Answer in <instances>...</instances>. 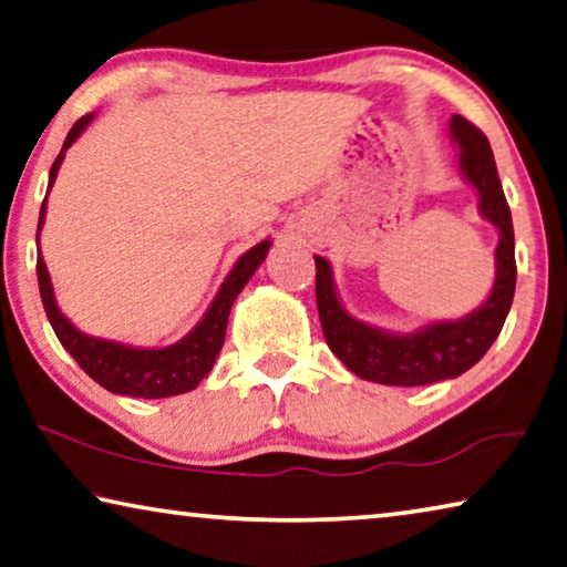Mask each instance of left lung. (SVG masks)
<instances>
[{"mask_svg": "<svg viewBox=\"0 0 567 567\" xmlns=\"http://www.w3.org/2000/svg\"><path fill=\"white\" fill-rule=\"evenodd\" d=\"M449 136L460 146L464 182L480 196V214L499 231L494 249V285L480 308L456 320H434L411 332L383 330L350 316L338 298L332 267L316 257V295L320 326L332 353L358 379L383 385H426L456 379L487 353L497 340L515 298V231L502 192L497 164L484 133L462 115L449 118Z\"/></svg>", "mask_w": 567, "mask_h": 567, "instance_id": "obj_1", "label": "left lung"}]
</instances>
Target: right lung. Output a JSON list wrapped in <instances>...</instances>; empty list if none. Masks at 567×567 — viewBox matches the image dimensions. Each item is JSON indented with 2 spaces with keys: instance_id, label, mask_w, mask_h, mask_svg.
<instances>
[{
  "instance_id": "add662e5",
  "label": "right lung",
  "mask_w": 567,
  "mask_h": 567,
  "mask_svg": "<svg viewBox=\"0 0 567 567\" xmlns=\"http://www.w3.org/2000/svg\"><path fill=\"white\" fill-rule=\"evenodd\" d=\"M95 113H87L80 118L73 128H70L65 143H62L60 156L50 168L48 192L55 184L58 171L65 151L83 136V131L93 123ZM44 214H48V196H44L40 221H38V241L44 224ZM272 241L262 239L259 245L247 249L229 275L224 277L219 292L214 295L209 308H206L204 318L196 322L192 332L178 340L174 346L166 348H141L118 343V340H105L87 336V332L78 330L70 318L58 308L55 290H52V280L44 265L42 251H38V282H40V298L48 312V320L52 330H55L58 340L70 355L75 358L78 365L93 379L101 383L103 389L111 393H121V396H136V399H168L178 396V393L194 391L199 385L217 361L219 350L224 346V336H227V320L229 310L235 305L237 295L245 290L249 277L257 272V267L265 262L267 251Z\"/></svg>"
}]
</instances>
